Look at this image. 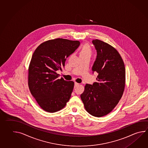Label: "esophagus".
Listing matches in <instances>:
<instances>
[{
	"mask_svg": "<svg viewBox=\"0 0 148 148\" xmlns=\"http://www.w3.org/2000/svg\"><path fill=\"white\" fill-rule=\"evenodd\" d=\"M78 86H79V83H74V88H77Z\"/></svg>",
	"mask_w": 148,
	"mask_h": 148,
	"instance_id": "esophagus-1",
	"label": "esophagus"
}]
</instances>
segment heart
I'll use <instances>...</instances> for the list:
<instances>
[{
	"label": "heart",
	"instance_id": "b5f03b06",
	"mask_svg": "<svg viewBox=\"0 0 148 148\" xmlns=\"http://www.w3.org/2000/svg\"><path fill=\"white\" fill-rule=\"evenodd\" d=\"M92 54V50L89 46L85 44L82 47L80 51H79V56H90Z\"/></svg>",
	"mask_w": 148,
	"mask_h": 148
}]
</instances>
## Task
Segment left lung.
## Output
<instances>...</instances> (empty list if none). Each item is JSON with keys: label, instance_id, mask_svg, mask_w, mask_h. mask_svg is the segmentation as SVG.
Wrapping results in <instances>:
<instances>
[{"label": "left lung", "instance_id": "left-lung-1", "mask_svg": "<svg viewBox=\"0 0 148 148\" xmlns=\"http://www.w3.org/2000/svg\"><path fill=\"white\" fill-rule=\"evenodd\" d=\"M97 53L92 72L97 73V82L86 84L81 95L85 110L90 115L101 117L118 104L123 93L125 69L118 51L99 39L92 40Z\"/></svg>", "mask_w": 148, "mask_h": 148}]
</instances>
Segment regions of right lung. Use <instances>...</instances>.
<instances>
[{"mask_svg": "<svg viewBox=\"0 0 148 148\" xmlns=\"http://www.w3.org/2000/svg\"><path fill=\"white\" fill-rule=\"evenodd\" d=\"M79 45L77 40L57 38L41 44L34 52L28 69V86L44 111H60L69 101L74 83L59 79L56 71H62L67 58Z\"/></svg>", "mask_w": 148, "mask_h": 148, "instance_id": "obj_1", "label": "right lung"}]
</instances>
